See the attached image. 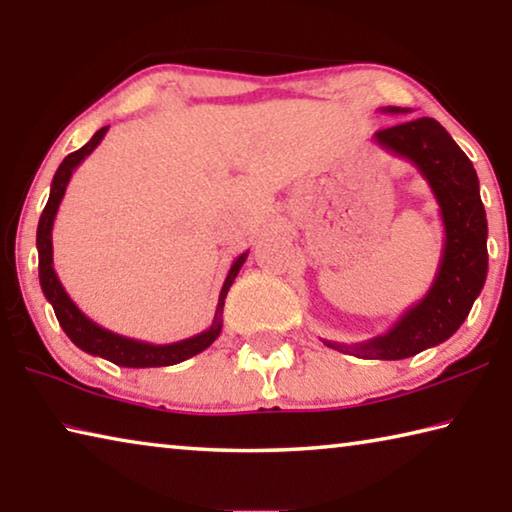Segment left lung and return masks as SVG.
Here are the masks:
<instances>
[{
  "mask_svg": "<svg viewBox=\"0 0 512 512\" xmlns=\"http://www.w3.org/2000/svg\"><path fill=\"white\" fill-rule=\"evenodd\" d=\"M381 112L409 110L388 106ZM372 140L415 164L429 183L445 225L443 257L427 296L406 309L388 332L357 345H325L359 359L395 361L447 341L463 325L488 275V221L470 158L436 119L404 121L377 131Z\"/></svg>",
  "mask_w": 512,
  "mask_h": 512,
  "instance_id": "8db88e82",
  "label": "left lung"
}]
</instances>
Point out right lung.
Here are the masks:
<instances>
[{"instance_id": "obj_1", "label": "right lung", "mask_w": 512, "mask_h": 512, "mask_svg": "<svg viewBox=\"0 0 512 512\" xmlns=\"http://www.w3.org/2000/svg\"><path fill=\"white\" fill-rule=\"evenodd\" d=\"M106 133H108V126L99 128V131L92 135V140L85 146H81L79 151L69 153L67 158L60 162L58 171L54 173L49 201L45 205V210H42V216L38 221V235H36L40 287H42V293H45V298L51 302V307H54L60 327H63V332L69 336V341H72L76 348H81L88 354H94V357L108 359L115 363V366H124V368L173 366V363H180L189 357H194V354H198V352L207 350L216 339H219L221 327H223L225 296H228L232 282H235V277L239 275L241 266H244L248 253H241L235 262H232L228 277H225L221 293H219V305H216V314H214L212 325L201 334L189 336V339L167 343V345H155V343L128 339V336L110 332V329L97 325L92 318L85 316L83 311L74 305V300L67 296V291L63 289V284H60L58 275L54 271V244H51V230H54L58 205H60V201H63L67 183H69V178H72L74 169L79 167V164L88 158L94 149H97Z\"/></svg>"}]
</instances>
